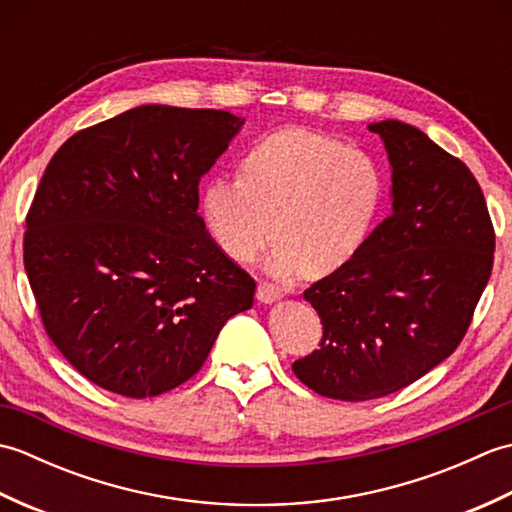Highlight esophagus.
I'll return each mask as SVG.
<instances>
[{
  "mask_svg": "<svg viewBox=\"0 0 512 512\" xmlns=\"http://www.w3.org/2000/svg\"><path fill=\"white\" fill-rule=\"evenodd\" d=\"M279 297H281V290L275 288L273 284H266V281H262V284L257 286V301L259 303H275Z\"/></svg>",
  "mask_w": 512,
  "mask_h": 512,
  "instance_id": "esophagus-1",
  "label": "esophagus"
}]
</instances>
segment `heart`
Returning <instances> with one entry per match:
<instances>
[{"instance_id":"1","label":"heart","mask_w":512,"mask_h":512,"mask_svg":"<svg viewBox=\"0 0 512 512\" xmlns=\"http://www.w3.org/2000/svg\"><path fill=\"white\" fill-rule=\"evenodd\" d=\"M385 193V173L365 151L332 134L288 125L246 151L237 184H204L200 215L233 262H248L270 235V273L319 279L365 248Z\"/></svg>"}]
</instances>
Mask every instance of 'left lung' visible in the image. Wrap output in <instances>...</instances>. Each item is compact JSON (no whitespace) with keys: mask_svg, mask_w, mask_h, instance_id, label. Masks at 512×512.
<instances>
[{"mask_svg":"<svg viewBox=\"0 0 512 512\" xmlns=\"http://www.w3.org/2000/svg\"><path fill=\"white\" fill-rule=\"evenodd\" d=\"M391 165V215L350 264L303 297L319 312L321 347L292 363L334 400H372L449 358L493 270L495 231L462 160L400 121H380Z\"/></svg>","mask_w":512,"mask_h":512,"instance_id":"8db88e82","label":"left lung"}]
</instances>
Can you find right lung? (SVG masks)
I'll return each instance as SVG.
<instances>
[{"instance_id": "right-lung-1", "label": "right lung", "mask_w": 512, "mask_h": 512, "mask_svg": "<svg viewBox=\"0 0 512 512\" xmlns=\"http://www.w3.org/2000/svg\"><path fill=\"white\" fill-rule=\"evenodd\" d=\"M244 118L140 105L52 156L26 215L24 266L52 343L114 394L151 398L204 365L255 281L198 215V184Z\"/></svg>"}]
</instances>
